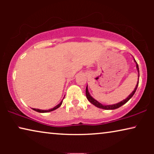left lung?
<instances>
[{
	"mask_svg": "<svg viewBox=\"0 0 154 154\" xmlns=\"http://www.w3.org/2000/svg\"><path fill=\"white\" fill-rule=\"evenodd\" d=\"M134 62H135L137 69V71H138V81H137V85L135 86V88H134L133 91L132 92V93H130V95L128 96V97L125 99V100H123V101H121V102L117 103V104H111V105L102 104L101 103L99 102L98 101L94 100V99L92 97L91 95H90L89 92H88V85H87V87H86V90H85V94H86V97H87V99L88 100V101H89V102L91 103V104L94 105L95 106L98 107V108L105 109V110H113V109H118V108H119V107H121V106H123V104H125V103H127L128 101H129L130 99L132 98V97L134 95V94L135 93L136 90H137V86H138V84H139V78H140V71H139V66H138L137 63L135 60H134Z\"/></svg>",
	"mask_w": 154,
	"mask_h": 154,
	"instance_id": "1",
	"label": "left lung"
}]
</instances>
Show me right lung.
Wrapping results in <instances>:
<instances>
[{"label":"right lung","instance_id":"obj_1","mask_svg":"<svg viewBox=\"0 0 154 154\" xmlns=\"http://www.w3.org/2000/svg\"><path fill=\"white\" fill-rule=\"evenodd\" d=\"M65 97V96H64ZM64 97L63 98V100H64ZM63 100L61 101V102L60 103V104H57V106H55L54 107V108H52V109H48V110H42V109H32L33 110H34V111H37V112H39V113H48V112H50V111H54V110H55V109H58L59 107H60L61 105H62V102H63Z\"/></svg>","mask_w":154,"mask_h":154}]
</instances>
